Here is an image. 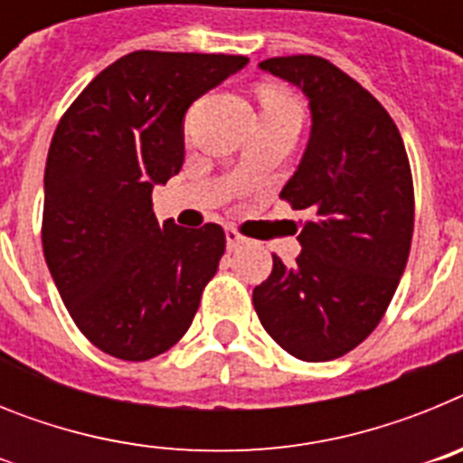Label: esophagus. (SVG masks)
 I'll use <instances>...</instances> for the list:
<instances>
[{"instance_id": "obj_1", "label": "esophagus", "mask_w": 463, "mask_h": 463, "mask_svg": "<svg viewBox=\"0 0 463 463\" xmlns=\"http://www.w3.org/2000/svg\"><path fill=\"white\" fill-rule=\"evenodd\" d=\"M224 236H227V250H236V248L245 243V236H241L234 227H227Z\"/></svg>"}]
</instances>
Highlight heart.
<instances>
[{"label":"heart","instance_id":"b5f03b06","mask_svg":"<svg viewBox=\"0 0 463 463\" xmlns=\"http://www.w3.org/2000/svg\"><path fill=\"white\" fill-rule=\"evenodd\" d=\"M261 104H264V109H297V104H294L289 97L276 92V90H264V94H261Z\"/></svg>","mask_w":463,"mask_h":463}]
</instances>
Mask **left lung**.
Wrapping results in <instances>:
<instances>
[{"mask_svg":"<svg viewBox=\"0 0 463 463\" xmlns=\"http://www.w3.org/2000/svg\"><path fill=\"white\" fill-rule=\"evenodd\" d=\"M260 69L308 99V146L280 199L313 220L297 236V264L273 257L252 304L282 350L329 362L378 326L403 276L415 220L411 165L390 113L338 67L289 55Z\"/></svg>","mask_w":463,"mask_h":463,"instance_id":"8db88e82","label":"left lung"}]
</instances>
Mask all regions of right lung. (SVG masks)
<instances>
[{
	"label": "right lung",
	"mask_w": 463,
	"mask_h": 463,
	"mask_svg": "<svg viewBox=\"0 0 463 463\" xmlns=\"http://www.w3.org/2000/svg\"><path fill=\"white\" fill-rule=\"evenodd\" d=\"M248 64L243 55L137 51L79 94L43 174V255L76 326L125 362L185 336L224 255L220 224H159L153 187L185 159V113Z\"/></svg>",
	"instance_id": "1"
}]
</instances>
